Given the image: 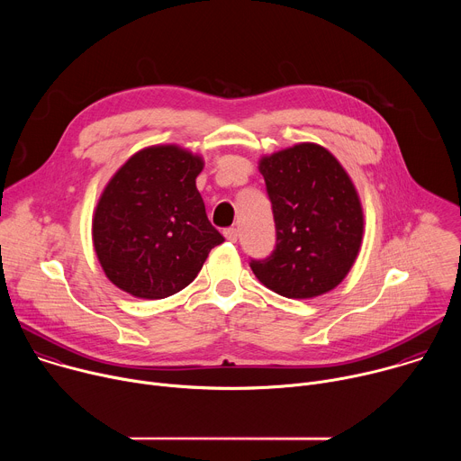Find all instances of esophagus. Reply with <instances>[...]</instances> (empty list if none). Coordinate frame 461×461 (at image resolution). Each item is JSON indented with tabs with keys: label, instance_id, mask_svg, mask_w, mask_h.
Returning a JSON list of instances; mask_svg holds the SVG:
<instances>
[{
	"label": "esophagus",
	"instance_id": "1",
	"mask_svg": "<svg viewBox=\"0 0 461 461\" xmlns=\"http://www.w3.org/2000/svg\"><path fill=\"white\" fill-rule=\"evenodd\" d=\"M224 237H226L230 242H237V239H239L237 228H228V230H224Z\"/></svg>",
	"mask_w": 461,
	"mask_h": 461
}]
</instances>
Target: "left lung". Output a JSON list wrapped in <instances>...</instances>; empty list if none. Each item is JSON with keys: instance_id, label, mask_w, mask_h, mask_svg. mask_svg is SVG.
<instances>
[{"instance_id": "obj_1", "label": "left lung", "mask_w": 461, "mask_h": 461, "mask_svg": "<svg viewBox=\"0 0 461 461\" xmlns=\"http://www.w3.org/2000/svg\"><path fill=\"white\" fill-rule=\"evenodd\" d=\"M277 244L270 257L249 267L272 292L312 299L334 290L350 272L363 239L359 194L322 146L304 142L262 157Z\"/></svg>"}]
</instances>
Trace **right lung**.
<instances>
[{"mask_svg":"<svg viewBox=\"0 0 461 461\" xmlns=\"http://www.w3.org/2000/svg\"><path fill=\"white\" fill-rule=\"evenodd\" d=\"M203 167L178 146H151L113 175L95 210L93 244L114 286L139 299L169 297L224 242L196 189Z\"/></svg>","mask_w":461,"mask_h":461,"instance_id":"add662e5","label":"right lung"}]
</instances>
